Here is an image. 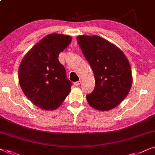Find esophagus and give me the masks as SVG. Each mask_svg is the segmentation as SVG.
I'll use <instances>...</instances> for the list:
<instances>
[{
    "instance_id": "obj_1",
    "label": "esophagus",
    "mask_w": 155,
    "mask_h": 155,
    "mask_svg": "<svg viewBox=\"0 0 155 155\" xmlns=\"http://www.w3.org/2000/svg\"><path fill=\"white\" fill-rule=\"evenodd\" d=\"M80 84H81V80H78V81L74 82V85H75V86L80 85Z\"/></svg>"
}]
</instances>
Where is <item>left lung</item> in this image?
Segmentation results:
<instances>
[{"instance_id":"obj_1","label":"left lung","mask_w":155,"mask_h":155,"mask_svg":"<svg viewBox=\"0 0 155 155\" xmlns=\"http://www.w3.org/2000/svg\"><path fill=\"white\" fill-rule=\"evenodd\" d=\"M77 41L92 68L95 87L87 100L99 111H109L119 104L132 85L130 63L117 46L99 36H78Z\"/></svg>"}]
</instances>
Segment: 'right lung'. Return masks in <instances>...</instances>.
I'll use <instances>...</instances> for the list:
<instances>
[{
    "label": "right lung",
    "instance_id": "obj_1",
    "mask_svg": "<svg viewBox=\"0 0 155 155\" xmlns=\"http://www.w3.org/2000/svg\"><path fill=\"white\" fill-rule=\"evenodd\" d=\"M71 41L70 36L51 34L36 44L21 61L18 72L21 88L42 109H57L71 92L72 82L58 56Z\"/></svg>",
    "mask_w": 155,
    "mask_h": 155
}]
</instances>
